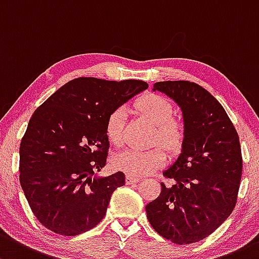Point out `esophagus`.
I'll return each instance as SVG.
<instances>
[{
    "mask_svg": "<svg viewBox=\"0 0 259 259\" xmlns=\"http://www.w3.org/2000/svg\"><path fill=\"white\" fill-rule=\"evenodd\" d=\"M138 181H139V179L135 178V176H132V175H126V178H125V182H126V185L137 184Z\"/></svg>",
    "mask_w": 259,
    "mask_h": 259,
    "instance_id": "1",
    "label": "esophagus"
}]
</instances>
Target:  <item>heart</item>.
<instances>
[{
  "label": "heart",
  "instance_id": "obj_1",
  "mask_svg": "<svg viewBox=\"0 0 259 259\" xmlns=\"http://www.w3.org/2000/svg\"><path fill=\"white\" fill-rule=\"evenodd\" d=\"M135 109L156 124L155 143L160 141L170 150H176L181 146L185 138V126L182 121L172 118L174 107L166 98L154 93L145 94L135 102ZM124 108H116L109 114L105 122V134L113 145L120 146L124 141ZM165 161L166 154L161 148L151 150L127 149L114 157V166L127 175L144 176L159 168Z\"/></svg>",
  "mask_w": 259,
  "mask_h": 259
}]
</instances>
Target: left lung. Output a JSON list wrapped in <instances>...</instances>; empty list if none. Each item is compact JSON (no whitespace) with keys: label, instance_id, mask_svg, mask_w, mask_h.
<instances>
[{"label":"left lung","instance_id":"left-lung-1","mask_svg":"<svg viewBox=\"0 0 259 259\" xmlns=\"http://www.w3.org/2000/svg\"><path fill=\"white\" fill-rule=\"evenodd\" d=\"M152 91L179 105L185 138L178 159L164 171L172 185L146 205L160 236L189 244L211 235L237 201L242 176L239 138L222 105L206 89L186 80L157 81Z\"/></svg>","mask_w":259,"mask_h":259}]
</instances>
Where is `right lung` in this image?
Here are the masks:
<instances>
[{"label": "right lung", "mask_w": 259, "mask_h": 259, "mask_svg": "<svg viewBox=\"0 0 259 259\" xmlns=\"http://www.w3.org/2000/svg\"><path fill=\"white\" fill-rule=\"evenodd\" d=\"M143 80L77 78L32 114L20 146V182L37 220L77 236L103 220L125 175H98L107 164L105 122L114 109L148 89Z\"/></svg>", "instance_id": "obj_1"}]
</instances>
